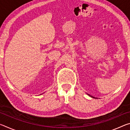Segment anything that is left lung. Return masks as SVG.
<instances>
[{
	"label": "left lung",
	"mask_w": 130,
	"mask_h": 130,
	"mask_svg": "<svg viewBox=\"0 0 130 130\" xmlns=\"http://www.w3.org/2000/svg\"><path fill=\"white\" fill-rule=\"evenodd\" d=\"M91 97H92V96H91ZM92 98H94V97H92Z\"/></svg>",
	"instance_id": "1"
}]
</instances>
